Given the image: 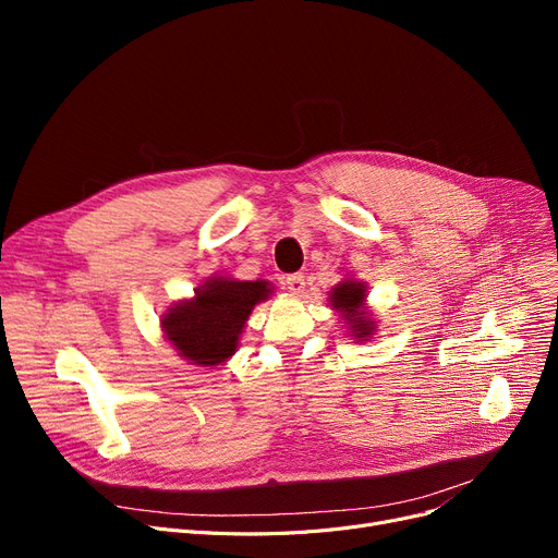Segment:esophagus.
Wrapping results in <instances>:
<instances>
[{"label":"esophagus","instance_id":"esophagus-1","mask_svg":"<svg viewBox=\"0 0 558 558\" xmlns=\"http://www.w3.org/2000/svg\"><path fill=\"white\" fill-rule=\"evenodd\" d=\"M284 287L291 296H299L305 291V276L303 274H291L284 278Z\"/></svg>","mask_w":558,"mask_h":558}]
</instances>
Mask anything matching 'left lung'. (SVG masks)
<instances>
[{
    "instance_id": "1",
    "label": "left lung",
    "mask_w": 558,
    "mask_h": 558,
    "mask_svg": "<svg viewBox=\"0 0 558 558\" xmlns=\"http://www.w3.org/2000/svg\"><path fill=\"white\" fill-rule=\"evenodd\" d=\"M366 299L368 284L360 278H343L328 294V305L339 314L348 337H353L357 343L368 341L377 332V318Z\"/></svg>"
}]
</instances>
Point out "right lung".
Segmentation results:
<instances>
[{
    "label": "right lung",
    "instance_id": "add662e5",
    "mask_svg": "<svg viewBox=\"0 0 558 558\" xmlns=\"http://www.w3.org/2000/svg\"><path fill=\"white\" fill-rule=\"evenodd\" d=\"M271 294L269 280L210 276L194 289L192 299L175 301L162 312V337L179 357L215 368L238 353L251 312Z\"/></svg>",
    "mask_w": 558,
    "mask_h": 558
}]
</instances>
